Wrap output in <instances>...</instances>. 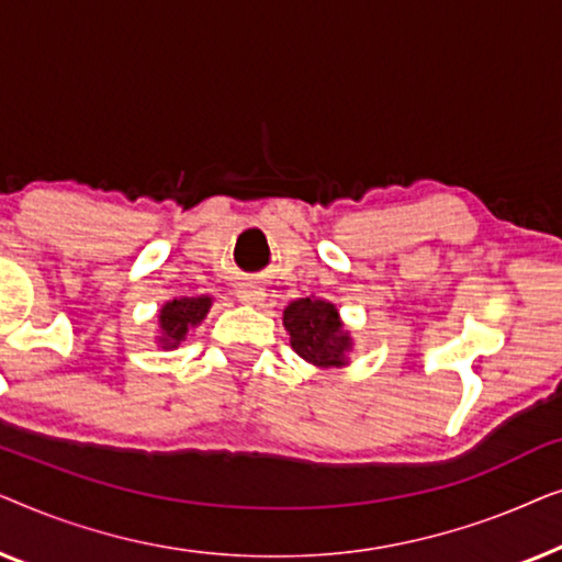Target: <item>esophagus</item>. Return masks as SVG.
Masks as SVG:
<instances>
[{
	"mask_svg": "<svg viewBox=\"0 0 562 562\" xmlns=\"http://www.w3.org/2000/svg\"><path fill=\"white\" fill-rule=\"evenodd\" d=\"M237 299H240L243 304L256 306V304H263L266 291L260 289V286H256V283H245V286H240V291H237Z\"/></svg>",
	"mask_w": 562,
	"mask_h": 562,
	"instance_id": "obj_1",
	"label": "esophagus"
}]
</instances>
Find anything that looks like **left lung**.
Instances as JSON below:
<instances>
[{
  "mask_svg": "<svg viewBox=\"0 0 562 562\" xmlns=\"http://www.w3.org/2000/svg\"><path fill=\"white\" fill-rule=\"evenodd\" d=\"M283 327L296 356L314 368H342L350 363L348 356L356 342L333 302L317 296L294 299L283 310Z\"/></svg>",
  "mask_w": 562,
  "mask_h": 562,
  "instance_id": "left-lung-1",
  "label": "left lung"
}]
</instances>
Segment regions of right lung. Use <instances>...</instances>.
Returning <instances> with one entry per match:
<instances>
[{
	"mask_svg": "<svg viewBox=\"0 0 562 562\" xmlns=\"http://www.w3.org/2000/svg\"><path fill=\"white\" fill-rule=\"evenodd\" d=\"M212 310V296H181L171 299L158 312V335L156 342L164 350H176L187 340L189 329L199 327Z\"/></svg>",
	"mask_w": 562,
	"mask_h": 562,
	"instance_id": "right-lung-1",
	"label": "right lung"
}]
</instances>
